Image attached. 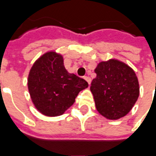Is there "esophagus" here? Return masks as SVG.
<instances>
[{"mask_svg":"<svg viewBox=\"0 0 156 156\" xmlns=\"http://www.w3.org/2000/svg\"><path fill=\"white\" fill-rule=\"evenodd\" d=\"M84 79L88 82V84L90 85V83H91V78H90V77H88V76H84Z\"/></svg>","mask_w":156,"mask_h":156,"instance_id":"1","label":"esophagus"}]
</instances>
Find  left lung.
<instances>
[{
    "instance_id": "1",
    "label": "left lung",
    "mask_w": 156,
    "mask_h": 156,
    "mask_svg": "<svg viewBox=\"0 0 156 156\" xmlns=\"http://www.w3.org/2000/svg\"><path fill=\"white\" fill-rule=\"evenodd\" d=\"M91 83L96 108L108 119H118L130 111L140 94L135 73L122 62L110 59L99 62Z\"/></svg>"
}]
</instances>
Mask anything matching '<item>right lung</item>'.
<instances>
[{
  "label": "right lung",
  "mask_w": 156,
  "mask_h": 156,
  "mask_svg": "<svg viewBox=\"0 0 156 156\" xmlns=\"http://www.w3.org/2000/svg\"><path fill=\"white\" fill-rule=\"evenodd\" d=\"M28 90L35 107L42 115H62L73 105L78 93L88 88V83L63 65V58L54 51L39 58L30 70Z\"/></svg>",
  "instance_id": "1"
}]
</instances>
